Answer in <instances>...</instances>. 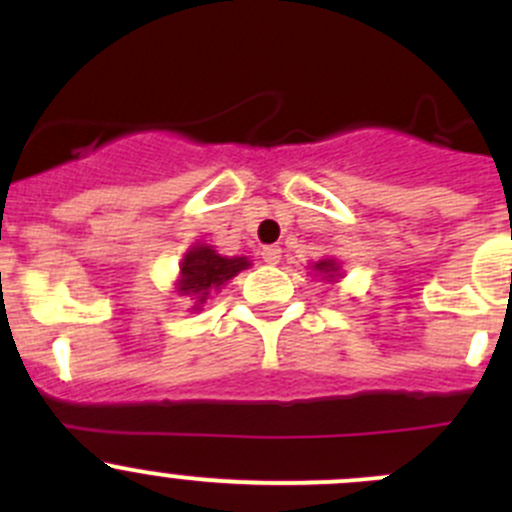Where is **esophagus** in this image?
Wrapping results in <instances>:
<instances>
[{
	"instance_id": "34e87169",
	"label": "esophagus",
	"mask_w": 512,
	"mask_h": 512,
	"mask_svg": "<svg viewBox=\"0 0 512 512\" xmlns=\"http://www.w3.org/2000/svg\"><path fill=\"white\" fill-rule=\"evenodd\" d=\"M262 260H265L267 265H277V262L282 260V250L277 245L262 247Z\"/></svg>"
}]
</instances>
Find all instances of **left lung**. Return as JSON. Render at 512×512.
<instances>
[{
    "instance_id": "left-lung-1",
    "label": "left lung",
    "mask_w": 512,
    "mask_h": 512,
    "mask_svg": "<svg viewBox=\"0 0 512 512\" xmlns=\"http://www.w3.org/2000/svg\"><path fill=\"white\" fill-rule=\"evenodd\" d=\"M314 270H317L319 275L327 277V280H334V277L339 275V265L334 260H319L317 265H314Z\"/></svg>"
}]
</instances>
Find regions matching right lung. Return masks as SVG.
<instances>
[{
    "label": "right lung",
    "instance_id": "obj_1",
    "mask_svg": "<svg viewBox=\"0 0 512 512\" xmlns=\"http://www.w3.org/2000/svg\"><path fill=\"white\" fill-rule=\"evenodd\" d=\"M247 267H250L247 257H223L210 245H193L180 262L178 292L195 299L193 309H200L210 292H218L227 280Z\"/></svg>",
    "mask_w": 512,
    "mask_h": 512
}]
</instances>
